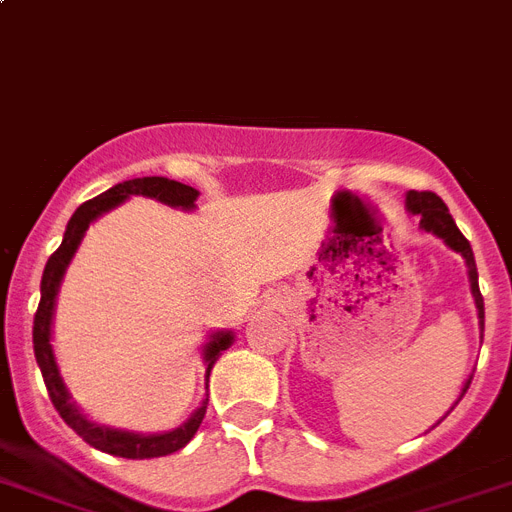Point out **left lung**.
<instances>
[{
	"label": "left lung",
	"instance_id": "left-lung-1",
	"mask_svg": "<svg viewBox=\"0 0 512 512\" xmlns=\"http://www.w3.org/2000/svg\"><path fill=\"white\" fill-rule=\"evenodd\" d=\"M406 203H409L411 213L422 216V223H419V226H422L424 231H432V234H437L440 239H445V244H448V247H453L455 252H461V255L466 257L468 278H471V291H474L476 309H479V317H482V330H484V299H482V291H479V273H476L474 252H471V244H468L466 236L461 234V229L455 226L453 216L448 213V205L442 203L440 197L429 190H424V192L411 190L409 195H406ZM468 385H471V380L463 385V393L468 390ZM463 393H461V398H463Z\"/></svg>",
	"mask_w": 512,
	"mask_h": 512
}]
</instances>
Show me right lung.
<instances>
[{
    "label": "right lung",
    "instance_id": "obj_1",
    "mask_svg": "<svg viewBox=\"0 0 512 512\" xmlns=\"http://www.w3.org/2000/svg\"><path fill=\"white\" fill-rule=\"evenodd\" d=\"M130 195H145L156 197L161 203L174 205V208H195L197 190L195 187H187L182 182H174V179H163V176H143V179H130V182H122L117 187H111L103 195L93 197L88 203H83L75 210V216L67 223V231H64L62 244L57 247V252L49 257V263L44 268V278H41V302H38L36 317H33V351H36V362L41 367V375H44L46 390H49V398L54 403V409L59 411L64 422L75 429L77 435L83 437L88 445L103 450V453L119 455V458H161V455L176 453L182 450L187 442L195 437L197 427L203 424V416L208 411V401H203V406L190 416V422L184 427L174 429V432H166V435H132V432H117V429L98 427V424H90L80 411L75 409V403L70 401L67 388H64L62 377H59L57 362H54V354H51V312H54V299H57L59 281L64 276V268L75 255L77 244L83 239L85 229L93 218H98L101 213L111 210L114 205H119L124 197ZM231 343L229 333H218L210 346L205 349V359H208V375L210 367L216 364L218 354H221L226 346Z\"/></svg>",
    "mask_w": 512,
    "mask_h": 512
}]
</instances>
